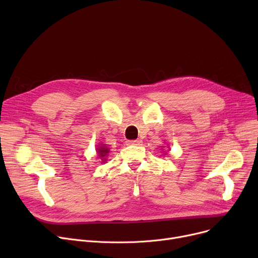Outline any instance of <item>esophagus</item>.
<instances>
[{
	"instance_id": "1",
	"label": "esophagus",
	"mask_w": 258,
	"mask_h": 258,
	"mask_svg": "<svg viewBox=\"0 0 258 258\" xmlns=\"http://www.w3.org/2000/svg\"><path fill=\"white\" fill-rule=\"evenodd\" d=\"M142 141L141 140H128L127 144L128 145H141Z\"/></svg>"
}]
</instances>
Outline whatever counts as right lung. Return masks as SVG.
Here are the masks:
<instances>
[{
  "label": "right lung",
  "instance_id": "add662e5",
  "mask_svg": "<svg viewBox=\"0 0 258 258\" xmlns=\"http://www.w3.org/2000/svg\"><path fill=\"white\" fill-rule=\"evenodd\" d=\"M110 153V151H108V148L107 147H105L104 145H101V146H99V148H97V154H98V156L101 158V160L104 162L105 161V158L104 157H106V155Z\"/></svg>",
  "mask_w": 258,
  "mask_h": 258
}]
</instances>
